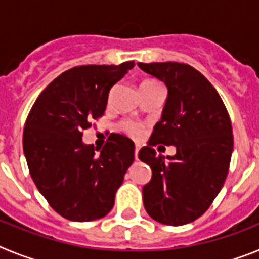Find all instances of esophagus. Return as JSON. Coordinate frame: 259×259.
Masks as SVG:
<instances>
[{
  "label": "esophagus",
  "instance_id": "34e87169",
  "mask_svg": "<svg viewBox=\"0 0 259 259\" xmlns=\"http://www.w3.org/2000/svg\"><path fill=\"white\" fill-rule=\"evenodd\" d=\"M139 152H140V146L137 145L136 148H135V158H136V159H139Z\"/></svg>",
  "mask_w": 259,
  "mask_h": 259
}]
</instances>
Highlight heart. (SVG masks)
I'll return each mask as SVG.
<instances>
[{
  "label": "heart",
  "instance_id": "obj_1",
  "mask_svg": "<svg viewBox=\"0 0 259 259\" xmlns=\"http://www.w3.org/2000/svg\"><path fill=\"white\" fill-rule=\"evenodd\" d=\"M150 85H159L157 81H145V83L141 84V87H150ZM123 130L127 131L128 134L134 135V136H139L141 134V127L137 123L134 122H124L122 124Z\"/></svg>",
  "mask_w": 259,
  "mask_h": 259
}]
</instances>
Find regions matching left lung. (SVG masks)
<instances>
[{"instance_id": "8db88e82", "label": "left lung", "mask_w": 259, "mask_h": 259, "mask_svg": "<svg viewBox=\"0 0 259 259\" xmlns=\"http://www.w3.org/2000/svg\"><path fill=\"white\" fill-rule=\"evenodd\" d=\"M137 65L168 91L161 120L139 152L152 168L143 187L144 206L159 223L183 226L200 218L223 187L233 150L231 119L217 89L192 66ZM158 143L174 145L177 154L157 156L152 146Z\"/></svg>"}]
</instances>
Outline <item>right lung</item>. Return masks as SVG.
Listing matches in <instances>:
<instances>
[{"label":"right lung","instance_id":"add662e5","mask_svg":"<svg viewBox=\"0 0 259 259\" xmlns=\"http://www.w3.org/2000/svg\"><path fill=\"white\" fill-rule=\"evenodd\" d=\"M134 66L130 61L70 68L40 93L27 116L23 150L32 180L68 221L109 214L134 162L135 144L123 135H110L98 154L81 140L93 119L104 115L110 89Z\"/></svg>","mask_w":259,"mask_h":259}]
</instances>
